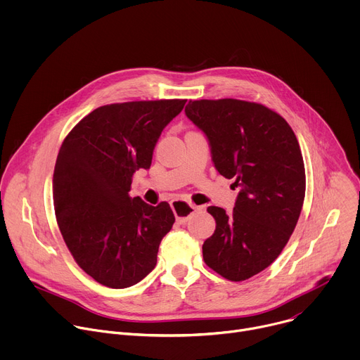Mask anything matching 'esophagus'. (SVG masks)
I'll use <instances>...</instances> for the list:
<instances>
[{
    "mask_svg": "<svg viewBox=\"0 0 360 360\" xmlns=\"http://www.w3.org/2000/svg\"><path fill=\"white\" fill-rule=\"evenodd\" d=\"M171 207H172L176 221L179 224H185L191 218V215L199 210V207H196V205H193L191 202H185V200H174L171 203Z\"/></svg>",
    "mask_w": 360,
    "mask_h": 360,
    "instance_id": "obj_1",
    "label": "esophagus"
}]
</instances>
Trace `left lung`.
<instances>
[{"label": "left lung", "instance_id": "8db88e82", "mask_svg": "<svg viewBox=\"0 0 360 360\" xmlns=\"http://www.w3.org/2000/svg\"><path fill=\"white\" fill-rule=\"evenodd\" d=\"M185 114L207 135L217 171L240 188L232 214L208 208L217 228L202 245L203 261L228 281H246L278 258L297 224L306 189L299 142L256 102L191 99Z\"/></svg>", "mask_w": 360, "mask_h": 360}]
</instances>
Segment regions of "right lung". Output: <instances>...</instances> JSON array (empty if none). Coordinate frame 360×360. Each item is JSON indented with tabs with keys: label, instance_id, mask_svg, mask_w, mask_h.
<instances>
[{
	"label": "right lung",
	"instance_id": "add662e5",
	"mask_svg": "<svg viewBox=\"0 0 360 360\" xmlns=\"http://www.w3.org/2000/svg\"><path fill=\"white\" fill-rule=\"evenodd\" d=\"M186 99L132 101L94 110L65 136L54 169L57 222L78 266L98 283L122 289L157 265L175 217L131 198L132 175L148 169L164 128Z\"/></svg>",
	"mask_w": 360,
	"mask_h": 360
}]
</instances>
